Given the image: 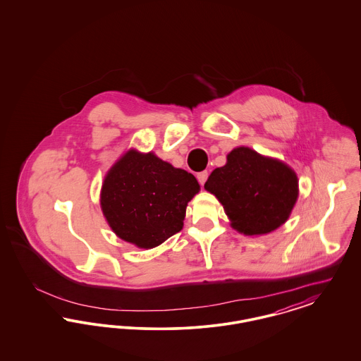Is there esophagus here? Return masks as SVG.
<instances>
[{"mask_svg":"<svg viewBox=\"0 0 361 361\" xmlns=\"http://www.w3.org/2000/svg\"><path fill=\"white\" fill-rule=\"evenodd\" d=\"M207 178H208V172H207V171H204V172L197 173V180H199V183H200L202 185H204Z\"/></svg>","mask_w":361,"mask_h":361,"instance_id":"obj_1","label":"esophagus"}]
</instances>
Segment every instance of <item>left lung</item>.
Returning <instances> with one entry per match:
<instances>
[{"instance_id":"obj_1","label":"left lung","mask_w":361,"mask_h":361,"mask_svg":"<svg viewBox=\"0 0 361 361\" xmlns=\"http://www.w3.org/2000/svg\"><path fill=\"white\" fill-rule=\"evenodd\" d=\"M204 188L222 203L231 227L262 235L286 224L296 203L298 177L284 162L237 147L209 174Z\"/></svg>"}]
</instances>
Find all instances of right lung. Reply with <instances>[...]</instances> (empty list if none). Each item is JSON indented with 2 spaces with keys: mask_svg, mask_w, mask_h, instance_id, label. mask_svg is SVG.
<instances>
[{
  "mask_svg": "<svg viewBox=\"0 0 361 361\" xmlns=\"http://www.w3.org/2000/svg\"><path fill=\"white\" fill-rule=\"evenodd\" d=\"M199 189L192 173L131 149L106 173L100 204L119 238L152 249L183 228L188 202Z\"/></svg>",
  "mask_w": 361,
  "mask_h": 361,
  "instance_id": "add662e5",
  "label": "right lung"
}]
</instances>
